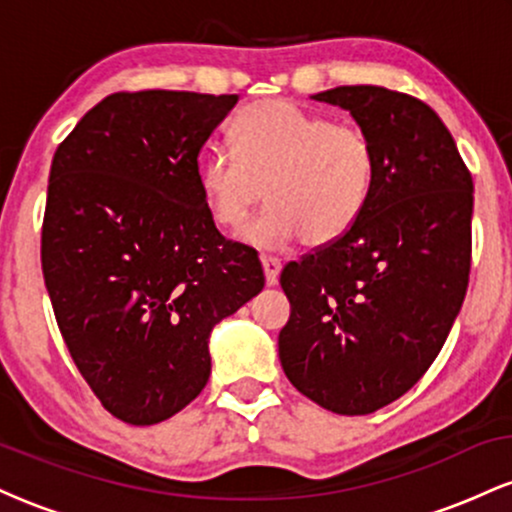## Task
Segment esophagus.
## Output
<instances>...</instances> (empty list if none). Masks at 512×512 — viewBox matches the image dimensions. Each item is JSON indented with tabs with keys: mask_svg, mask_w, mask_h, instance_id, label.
<instances>
[{
	"mask_svg": "<svg viewBox=\"0 0 512 512\" xmlns=\"http://www.w3.org/2000/svg\"><path fill=\"white\" fill-rule=\"evenodd\" d=\"M260 262H262V269H264V281H267V286H274L276 279H279L281 262L272 255H262Z\"/></svg>",
	"mask_w": 512,
	"mask_h": 512,
	"instance_id": "1",
	"label": "esophagus"
}]
</instances>
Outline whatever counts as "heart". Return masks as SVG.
I'll return each instance as SVG.
<instances>
[{"label":"heart","instance_id":"b5f03b06","mask_svg":"<svg viewBox=\"0 0 512 512\" xmlns=\"http://www.w3.org/2000/svg\"><path fill=\"white\" fill-rule=\"evenodd\" d=\"M228 134L231 149L199 163V187L219 226L245 228L267 195L272 207L248 231L252 243L279 248L301 238L317 248L349 233L368 207L378 156L354 122L257 101L233 117Z\"/></svg>","mask_w":512,"mask_h":512}]
</instances>
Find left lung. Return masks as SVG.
<instances>
[{"instance_id":"1","label":"left lung","mask_w":512,"mask_h":512,"mask_svg":"<svg viewBox=\"0 0 512 512\" xmlns=\"http://www.w3.org/2000/svg\"><path fill=\"white\" fill-rule=\"evenodd\" d=\"M315 101L349 110L378 156L368 207L349 233L281 269L291 317L279 358L301 395L363 416L409 392L460 313L472 267V173L419 98L337 86Z\"/></svg>"}]
</instances>
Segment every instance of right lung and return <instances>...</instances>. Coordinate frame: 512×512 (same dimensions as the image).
Listing matches in <instances>:
<instances>
[{
  "instance_id": "1",
  "label": "right lung",
  "mask_w": 512,
  "mask_h": 512,
  "mask_svg": "<svg viewBox=\"0 0 512 512\" xmlns=\"http://www.w3.org/2000/svg\"><path fill=\"white\" fill-rule=\"evenodd\" d=\"M236 93L117 91L57 146L40 262L64 344L132 426L166 421L211 373L209 334L262 291L257 252L223 238L199 151Z\"/></svg>"
}]
</instances>
